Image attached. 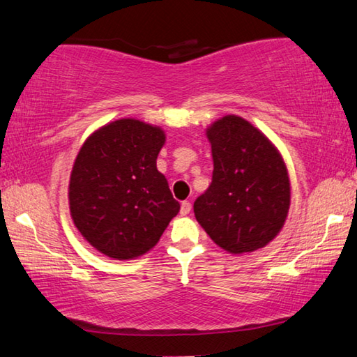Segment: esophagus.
<instances>
[{
	"label": "esophagus",
	"mask_w": 357,
	"mask_h": 357,
	"mask_svg": "<svg viewBox=\"0 0 357 357\" xmlns=\"http://www.w3.org/2000/svg\"><path fill=\"white\" fill-rule=\"evenodd\" d=\"M190 209H192V204L189 203V201H183V203H181L179 213H181V215H187V213L190 212Z\"/></svg>",
	"instance_id": "obj_1"
}]
</instances>
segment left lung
<instances>
[{"label": "left lung", "mask_w": 357, "mask_h": 357, "mask_svg": "<svg viewBox=\"0 0 357 357\" xmlns=\"http://www.w3.org/2000/svg\"><path fill=\"white\" fill-rule=\"evenodd\" d=\"M212 183L193 212L213 242L232 255L264 248L287 218L290 181L276 146L237 115L207 128Z\"/></svg>", "instance_id": "1"}]
</instances>
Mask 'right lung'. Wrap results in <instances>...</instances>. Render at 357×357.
<instances>
[{
    "mask_svg": "<svg viewBox=\"0 0 357 357\" xmlns=\"http://www.w3.org/2000/svg\"><path fill=\"white\" fill-rule=\"evenodd\" d=\"M165 134L135 119L115 120L84 142L68 185L70 213L82 237L119 261L159 242L179 203L156 167Z\"/></svg>",
    "mask_w": 357,
    "mask_h": 357,
    "instance_id": "add662e5",
    "label": "right lung"
}]
</instances>
